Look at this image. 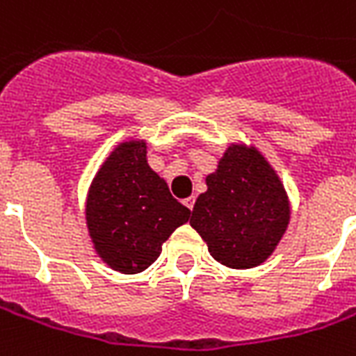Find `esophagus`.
<instances>
[{
    "label": "esophagus",
    "instance_id": "obj_1",
    "mask_svg": "<svg viewBox=\"0 0 356 356\" xmlns=\"http://www.w3.org/2000/svg\"><path fill=\"white\" fill-rule=\"evenodd\" d=\"M194 202H196V198H194V196H191V198L185 200V205L188 207V209H191V211H192V207H194Z\"/></svg>",
    "mask_w": 356,
    "mask_h": 356
}]
</instances>
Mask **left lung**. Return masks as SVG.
I'll list each match as a JSON object with an SVG mask.
<instances>
[{"instance_id":"1","label":"left lung","mask_w":356,"mask_h":356,"mask_svg":"<svg viewBox=\"0 0 356 356\" xmlns=\"http://www.w3.org/2000/svg\"><path fill=\"white\" fill-rule=\"evenodd\" d=\"M207 191L192 209L191 226L211 257L247 270L272 257L291 220L281 179L257 147L232 143L205 177Z\"/></svg>"}]
</instances>
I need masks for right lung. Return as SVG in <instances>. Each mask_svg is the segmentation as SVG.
Instances as JSON below:
<instances>
[{
	"instance_id": "1",
	"label": "right lung",
	"mask_w": 356,
	"mask_h": 356,
	"mask_svg": "<svg viewBox=\"0 0 356 356\" xmlns=\"http://www.w3.org/2000/svg\"><path fill=\"white\" fill-rule=\"evenodd\" d=\"M86 226L97 257L115 272L139 273L191 217L168 183L147 164V143H118L99 165L86 196Z\"/></svg>"
}]
</instances>
